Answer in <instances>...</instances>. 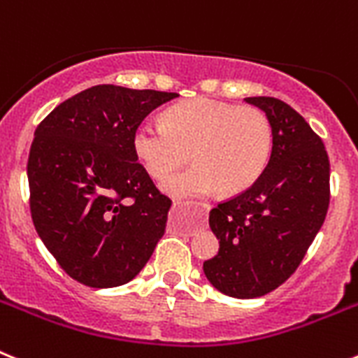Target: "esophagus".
I'll return each mask as SVG.
<instances>
[{
	"instance_id": "obj_1",
	"label": "esophagus",
	"mask_w": 358,
	"mask_h": 358,
	"mask_svg": "<svg viewBox=\"0 0 358 358\" xmlns=\"http://www.w3.org/2000/svg\"><path fill=\"white\" fill-rule=\"evenodd\" d=\"M182 206H186L185 202H181V201H173L172 210H181ZM201 210L204 211V213H206V211H210V204H201Z\"/></svg>"
}]
</instances>
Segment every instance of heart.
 I'll return each instance as SVG.
<instances>
[{"mask_svg": "<svg viewBox=\"0 0 358 358\" xmlns=\"http://www.w3.org/2000/svg\"><path fill=\"white\" fill-rule=\"evenodd\" d=\"M273 125L264 110L194 98L170 107L164 123L143 122L132 134L136 157L154 179H163L192 159L197 164L169 177L173 197H206L218 188L238 195L251 188L273 154Z\"/></svg>", "mask_w": 358, "mask_h": 358, "instance_id": "b5f03b06", "label": "heart"}]
</instances>
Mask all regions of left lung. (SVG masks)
<instances>
[{"instance_id":"left-lung-1","label":"left lung","mask_w":358,"mask_h":358,"mask_svg":"<svg viewBox=\"0 0 358 358\" xmlns=\"http://www.w3.org/2000/svg\"><path fill=\"white\" fill-rule=\"evenodd\" d=\"M245 102L273 125V154L249 189L210 211L218 255L202 268L222 294L251 299L285 283L305 258L330 204V159L297 110L273 96Z\"/></svg>"}]
</instances>
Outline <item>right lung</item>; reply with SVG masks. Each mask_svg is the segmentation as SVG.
Returning a JSON list of instances; mask_svg holds the SVG:
<instances>
[{
	"mask_svg": "<svg viewBox=\"0 0 358 358\" xmlns=\"http://www.w3.org/2000/svg\"><path fill=\"white\" fill-rule=\"evenodd\" d=\"M176 96L93 85L37 125L27 166L31 220L57 264L82 285L129 283L164 235L172 201L138 163L132 134Z\"/></svg>",
	"mask_w": 358,
	"mask_h": 358,
	"instance_id": "right-lung-1",
	"label": "right lung"
}]
</instances>
